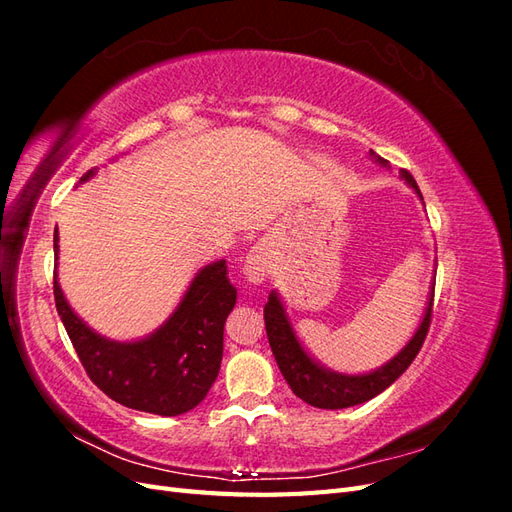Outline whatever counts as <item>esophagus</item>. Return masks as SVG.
<instances>
[{
	"label": "esophagus",
	"instance_id": "1",
	"mask_svg": "<svg viewBox=\"0 0 512 512\" xmlns=\"http://www.w3.org/2000/svg\"><path fill=\"white\" fill-rule=\"evenodd\" d=\"M271 267V250L267 243H256L250 254L245 256V267L243 273L250 284H262Z\"/></svg>",
	"mask_w": 512,
	"mask_h": 512
}]
</instances>
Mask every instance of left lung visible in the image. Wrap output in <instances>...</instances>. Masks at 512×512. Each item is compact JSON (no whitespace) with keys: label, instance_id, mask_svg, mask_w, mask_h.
<instances>
[{"label":"left lung","instance_id":"8db88e82","mask_svg":"<svg viewBox=\"0 0 512 512\" xmlns=\"http://www.w3.org/2000/svg\"><path fill=\"white\" fill-rule=\"evenodd\" d=\"M369 156L376 164L389 168V162L380 158L376 151H369ZM399 177L404 179L408 183V188H412L414 194L423 200V194L418 190V185L408 170H401ZM433 284L436 282H431L423 320L416 327L414 335L408 339V344L401 348L391 361H386L378 369L365 371V374H339V371H333L329 367H324L320 361H316L314 356L305 350L297 333H294L280 292L271 290L269 301L265 305L267 337L277 367H280L292 393L314 408L342 410L350 406H359L363 401L380 395L384 389H389V386L410 367L414 356L425 342L431 322Z\"/></svg>","mask_w":512,"mask_h":512}]
</instances>
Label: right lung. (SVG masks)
Returning a JSON list of instances; mask_svg holds the SVG:
<instances>
[{
	"label": "right lung",
	"instance_id": "add662e5",
	"mask_svg": "<svg viewBox=\"0 0 512 512\" xmlns=\"http://www.w3.org/2000/svg\"><path fill=\"white\" fill-rule=\"evenodd\" d=\"M98 173L91 168L81 177ZM55 260L59 235L55 228ZM55 305L79 359L100 391L117 404L160 416H179L203 401L220 374L224 322L237 303L226 260L200 269L175 312L147 337L117 342L96 333L74 312L55 271Z\"/></svg>",
	"mask_w": 512,
	"mask_h": 512
}]
</instances>
